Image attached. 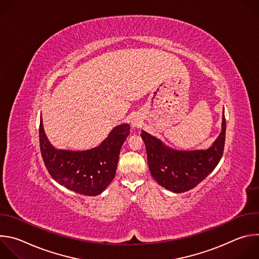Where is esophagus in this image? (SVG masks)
Segmentation results:
<instances>
[{
    "instance_id": "34e87169",
    "label": "esophagus",
    "mask_w": 259,
    "mask_h": 259,
    "mask_svg": "<svg viewBox=\"0 0 259 259\" xmlns=\"http://www.w3.org/2000/svg\"><path fill=\"white\" fill-rule=\"evenodd\" d=\"M132 126H133V127H138V126H139V122L136 121V120H134V121L132 122Z\"/></svg>"
}]
</instances>
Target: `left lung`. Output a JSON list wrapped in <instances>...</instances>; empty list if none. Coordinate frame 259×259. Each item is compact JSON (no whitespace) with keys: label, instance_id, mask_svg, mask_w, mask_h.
<instances>
[{"label":"left lung","instance_id":"1","mask_svg":"<svg viewBox=\"0 0 259 259\" xmlns=\"http://www.w3.org/2000/svg\"><path fill=\"white\" fill-rule=\"evenodd\" d=\"M226 129L224 109L221 132L216 140L209 149L195 151L171 149L156 136L141 130L152 176L160 186L176 194L194 189L215 169L223 157Z\"/></svg>","mask_w":259,"mask_h":259}]
</instances>
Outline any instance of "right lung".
I'll use <instances>...</instances> for the list:
<instances>
[{
    "instance_id": "add662e5",
    "label": "right lung",
    "mask_w": 259,
    "mask_h": 259,
    "mask_svg": "<svg viewBox=\"0 0 259 259\" xmlns=\"http://www.w3.org/2000/svg\"><path fill=\"white\" fill-rule=\"evenodd\" d=\"M129 134L130 125L121 124L93 149L59 150L45 134L42 115L40 119L41 154L49 174L60 186L84 196L101 194L115 178L121 147Z\"/></svg>"
}]
</instances>
